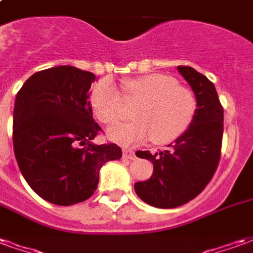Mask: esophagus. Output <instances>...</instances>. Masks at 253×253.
I'll return each instance as SVG.
<instances>
[{
    "label": "esophagus",
    "instance_id": "esophagus-1",
    "mask_svg": "<svg viewBox=\"0 0 253 253\" xmlns=\"http://www.w3.org/2000/svg\"><path fill=\"white\" fill-rule=\"evenodd\" d=\"M123 157L128 160H134L135 159V154H134V152H132L131 149H125V150H123Z\"/></svg>",
    "mask_w": 253,
    "mask_h": 253
}]
</instances>
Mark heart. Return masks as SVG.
Listing matches in <instances>:
<instances>
[{
  "label": "heart",
  "instance_id": "1",
  "mask_svg": "<svg viewBox=\"0 0 253 253\" xmlns=\"http://www.w3.org/2000/svg\"><path fill=\"white\" fill-rule=\"evenodd\" d=\"M127 100L138 101L130 123L110 127L105 135L122 146L146 142L167 145L180 138L194 121L196 100L190 89L177 85L167 74L153 73L123 83ZM90 108L104 125L115 123L122 116V96L110 78L100 80L90 90Z\"/></svg>",
  "mask_w": 253,
  "mask_h": 253
}]
</instances>
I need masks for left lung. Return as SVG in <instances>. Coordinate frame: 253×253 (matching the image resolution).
I'll return each instance as SVG.
<instances>
[{
	"mask_svg": "<svg viewBox=\"0 0 253 253\" xmlns=\"http://www.w3.org/2000/svg\"><path fill=\"white\" fill-rule=\"evenodd\" d=\"M192 89L196 111L191 126L169 148L159 153L138 150L137 157L153 163V175L134 190L145 203L173 209L205 190L217 169L223 132V108L214 84L194 67L177 66Z\"/></svg>",
	"mask_w": 253,
	"mask_h": 253,
	"instance_id": "1",
	"label": "left lung"
}]
</instances>
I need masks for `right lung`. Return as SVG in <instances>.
Masks as SVG:
<instances>
[{
  "instance_id": "right-lung-1",
  "label": "right lung",
  "mask_w": 253,
  "mask_h": 253,
  "mask_svg": "<svg viewBox=\"0 0 253 253\" xmlns=\"http://www.w3.org/2000/svg\"><path fill=\"white\" fill-rule=\"evenodd\" d=\"M94 80L74 66L50 67L32 74L16 96L13 150L21 175L58 206L90 198L101 167L122 157L115 143L92 142L101 130L89 103Z\"/></svg>"
}]
</instances>
